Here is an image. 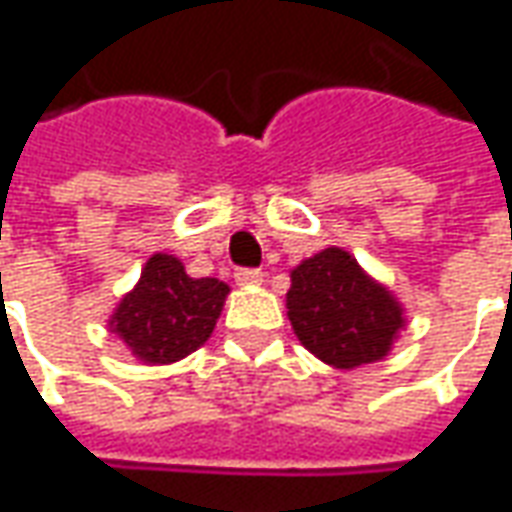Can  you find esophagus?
I'll return each mask as SVG.
<instances>
[{"instance_id":"34e87169","label":"esophagus","mask_w":512,"mask_h":512,"mask_svg":"<svg viewBox=\"0 0 512 512\" xmlns=\"http://www.w3.org/2000/svg\"><path fill=\"white\" fill-rule=\"evenodd\" d=\"M235 280H238V286H260L263 283V272L260 269H238Z\"/></svg>"}]
</instances>
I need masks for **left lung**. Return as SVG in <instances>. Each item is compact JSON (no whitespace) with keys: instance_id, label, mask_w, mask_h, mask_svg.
I'll use <instances>...</instances> for the list:
<instances>
[{"instance_id":"left-lung-1","label":"left lung","mask_w":512,"mask_h":512,"mask_svg":"<svg viewBox=\"0 0 512 512\" xmlns=\"http://www.w3.org/2000/svg\"><path fill=\"white\" fill-rule=\"evenodd\" d=\"M286 309L297 340L334 368L388 357L405 326L397 297L337 246L291 269Z\"/></svg>"}]
</instances>
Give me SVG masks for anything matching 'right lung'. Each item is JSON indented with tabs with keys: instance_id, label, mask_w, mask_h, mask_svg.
<instances>
[{
	"instance_id": "right-lung-1",
	"label": "right lung",
	"mask_w": 512,
	"mask_h": 512,
	"mask_svg": "<svg viewBox=\"0 0 512 512\" xmlns=\"http://www.w3.org/2000/svg\"><path fill=\"white\" fill-rule=\"evenodd\" d=\"M226 294L223 280L189 277L178 257L158 252L147 260L135 289L115 306L110 328L141 362H178L209 340Z\"/></svg>"
}]
</instances>
